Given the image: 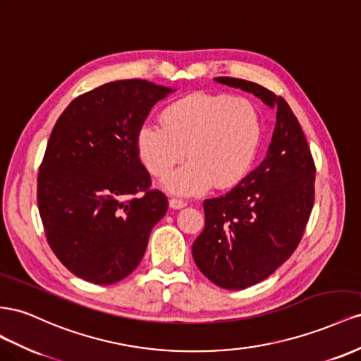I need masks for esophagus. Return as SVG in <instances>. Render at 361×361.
<instances>
[{"label":"esophagus","mask_w":361,"mask_h":361,"mask_svg":"<svg viewBox=\"0 0 361 361\" xmlns=\"http://www.w3.org/2000/svg\"><path fill=\"white\" fill-rule=\"evenodd\" d=\"M186 205H188V202L184 201V200H180V198H171V200H169V207H171V209L178 210V209L186 207Z\"/></svg>","instance_id":"esophagus-1"}]
</instances>
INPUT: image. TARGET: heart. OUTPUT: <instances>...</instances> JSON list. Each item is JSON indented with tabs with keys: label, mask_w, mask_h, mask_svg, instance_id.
Segmentation results:
<instances>
[{
	"label": "heart",
	"mask_w": 361,
	"mask_h": 361,
	"mask_svg": "<svg viewBox=\"0 0 361 361\" xmlns=\"http://www.w3.org/2000/svg\"><path fill=\"white\" fill-rule=\"evenodd\" d=\"M160 126L143 123L137 131L142 163L154 177L172 172L164 189L192 197L213 184L230 189L250 173L262 140V118L250 99L214 92H192L171 101Z\"/></svg>",
	"instance_id": "heart-1"
}]
</instances>
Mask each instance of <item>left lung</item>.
Returning <instances> with one entry per match:
<instances>
[{
	"instance_id": "1",
	"label": "left lung",
	"mask_w": 361,
	"mask_h": 361,
	"mask_svg": "<svg viewBox=\"0 0 361 361\" xmlns=\"http://www.w3.org/2000/svg\"><path fill=\"white\" fill-rule=\"evenodd\" d=\"M214 80L276 111L266 157L228 193L204 201L205 225L192 246L195 263L212 283L240 290L263 281L296 250L313 209L316 168L284 98L252 81Z\"/></svg>"
}]
</instances>
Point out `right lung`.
<instances>
[{"instance_id": "add662e5", "label": "right lung", "mask_w": 361, "mask_h": 361, "mask_svg": "<svg viewBox=\"0 0 361 361\" xmlns=\"http://www.w3.org/2000/svg\"><path fill=\"white\" fill-rule=\"evenodd\" d=\"M172 89L118 80L77 97L51 131L37 205L57 259L81 280L113 284L136 269L168 210L139 159L137 131Z\"/></svg>"}]
</instances>
